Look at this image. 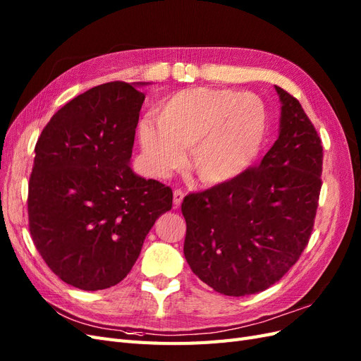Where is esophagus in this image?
<instances>
[{"label": "esophagus", "instance_id": "34e87169", "mask_svg": "<svg viewBox=\"0 0 361 361\" xmlns=\"http://www.w3.org/2000/svg\"><path fill=\"white\" fill-rule=\"evenodd\" d=\"M183 198H184L183 190H173V205H175V207H180L181 202H183Z\"/></svg>", "mask_w": 361, "mask_h": 361}]
</instances>
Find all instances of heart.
I'll list each match as a JSON object with an SVG mask.
<instances>
[{
  "label": "heart",
  "instance_id": "b5f03b06",
  "mask_svg": "<svg viewBox=\"0 0 361 361\" xmlns=\"http://www.w3.org/2000/svg\"><path fill=\"white\" fill-rule=\"evenodd\" d=\"M267 128L263 101L250 92L190 87L164 99L156 121L139 126L147 168L163 177L181 166L190 148L189 166L205 184L238 178L259 156Z\"/></svg>",
  "mask_w": 361,
  "mask_h": 361
}]
</instances>
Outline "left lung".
<instances>
[{
    "label": "left lung",
    "mask_w": 361,
    "mask_h": 361,
    "mask_svg": "<svg viewBox=\"0 0 361 361\" xmlns=\"http://www.w3.org/2000/svg\"><path fill=\"white\" fill-rule=\"evenodd\" d=\"M275 90L278 139L259 166L181 204L184 257L201 281L226 296L275 284L300 259L313 230L322 143L300 101Z\"/></svg>",
    "instance_id": "1"
}]
</instances>
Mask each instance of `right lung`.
I'll use <instances>...</instances> for the list:
<instances>
[{
	"mask_svg": "<svg viewBox=\"0 0 361 361\" xmlns=\"http://www.w3.org/2000/svg\"><path fill=\"white\" fill-rule=\"evenodd\" d=\"M151 83L111 81L49 119L28 184L30 233L61 281L81 290L121 283L172 190L131 169L139 111Z\"/></svg>",
	"mask_w": 361,
	"mask_h": 361,
	"instance_id": "obj_1",
	"label": "right lung"
}]
</instances>
